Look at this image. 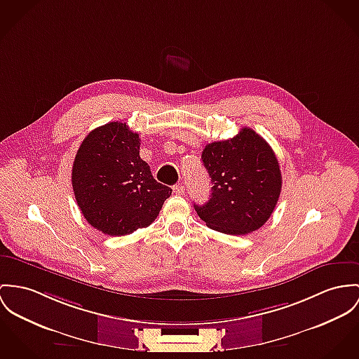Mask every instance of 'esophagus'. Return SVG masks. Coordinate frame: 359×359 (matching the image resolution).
<instances>
[{"label": "esophagus", "mask_w": 359, "mask_h": 359, "mask_svg": "<svg viewBox=\"0 0 359 359\" xmlns=\"http://www.w3.org/2000/svg\"><path fill=\"white\" fill-rule=\"evenodd\" d=\"M173 193L177 194V195H184V186H182V184H176V186H173Z\"/></svg>", "instance_id": "34e87169"}]
</instances>
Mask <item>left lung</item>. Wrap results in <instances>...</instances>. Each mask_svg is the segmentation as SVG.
Wrapping results in <instances>:
<instances>
[{
  "label": "left lung",
  "mask_w": 359,
  "mask_h": 359,
  "mask_svg": "<svg viewBox=\"0 0 359 359\" xmlns=\"http://www.w3.org/2000/svg\"><path fill=\"white\" fill-rule=\"evenodd\" d=\"M202 163L213 187L210 199L194 208L210 229L246 235L268 221L281 191V172L265 139L245 127L233 138L206 144Z\"/></svg>",
  "instance_id": "8db88e82"
}]
</instances>
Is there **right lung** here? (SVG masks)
<instances>
[{"label": "right lung", "instance_id": "1", "mask_svg": "<svg viewBox=\"0 0 359 359\" xmlns=\"http://www.w3.org/2000/svg\"><path fill=\"white\" fill-rule=\"evenodd\" d=\"M139 146L137 133L111 121L93 130L76 153L72 187L78 206L105 235L123 236L149 226L172 194L153 177Z\"/></svg>", "mask_w": 359, "mask_h": 359}]
</instances>
